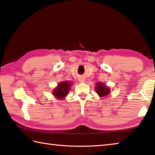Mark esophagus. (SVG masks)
Wrapping results in <instances>:
<instances>
[{
	"label": "esophagus",
	"instance_id": "obj_1",
	"mask_svg": "<svg viewBox=\"0 0 155 155\" xmlns=\"http://www.w3.org/2000/svg\"><path fill=\"white\" fill-rule=\"evenodd\" d=\"M78 81H79V82H81V83H84L85 82V78L83 77H80L79 78H78Z\"/></svg>",
	"mask_w": 155,
	"mask_h": 155
}]
</instances>
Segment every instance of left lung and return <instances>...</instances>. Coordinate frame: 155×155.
<instances>
[{
    "mask_svg": "<svg viewBox=\"0 0 155 155\" xmlns=\"http://www.w3.org/2000/svg\"><path fill=\"white\" fill-rule=\"evenodd\" d=\"M95 89L97 94L100 95V97L106 96V95L109 94L110 93L109 87H106L104 84L102 83H97Z\"/></svg>",
    "mask_w": 155,
    "mask_h": 155,
    "instance_id": "left-lung-1",
    "label": "left lung"
}]
</instances>
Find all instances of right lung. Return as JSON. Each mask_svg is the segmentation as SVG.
Segmentation results:
<instances>
[{"instance_id": "add662e5", "label": "right lung", "mask_w": 155, "mask_h": 155, "mask_svg": "<svg viewBox=\"0 0 155 155\" xmlns=\"http://www.w3.org/2000/svg\"><path fill=\"white\" fill-rule=\"evenodd\" d=\"M72 84H70L68 81H63L58 85V87L54 89L53 91V94L58 99L62 100L68 94Z\"/></svg>"}]
</instances>
